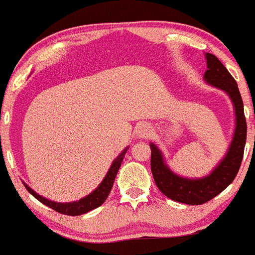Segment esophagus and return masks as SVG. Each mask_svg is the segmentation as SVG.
Returning a JSON list of instances; mask_svg holds the SVG:
<instances>
[{
  "mask_svg": "<svg viewBox=\"0 0 255 255\" xmlns=\"http://www.w3.org/2000/svg\"><path fill=\"white\" fill-rule=\"evenodd\" d=\"M135 133H137V135L141 137V138H146V137H148L152 133V128L151 126L147 125V123H142V125H139L138 127H137Z\"/></svg>",
  "mask_w": 255,
  "mask_h": 255,
  "instance_id": "34e87169",
  "label": "esophagus"
}]
</instances>
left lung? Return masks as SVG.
<instances>
[{
  "mask_svg": "<svg viewBox=\"0 0 255 255\" xmlns=\"http://www.w3.org/2000/svg\"><path fill=\"white\" fill-rule=\"evenodd\" d=\"M205 58L208 69L204 74V80L218 89L224 90L234 106L235 130L224 158L211 171L210 175L201 178H186L172 172L166 165L160 148L152 142L149 143L151 171L157 187L168 199L189 205L208 203L234 181L242 165L247 142V121L237 82L215 55L206 52Z\"/></svg>",
  "mask_w": 255,
  "mask_h": 255,
  "instance_id": "1",
  "label": "left lung"
}]
</instances>
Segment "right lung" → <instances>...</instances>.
<instances>
[{
  "instance_id": "1",
  "label": "right lung",
  "mask_w": 255,
  "mask_h": 255,
  "mask_svg": "<svg viewBox=\"0 0 255 255\" xmlns=\"http://www.w3.org/2000/svg\"><path fill=\"white\" fill-rule=\"evenodd\" d=\"M127 149L128 147L123 149V151L120 153V156L117 157L116 160L113 161L111 168L108 170V172H107L106 177L103 178V181L101 182V185H99L94 191L90 192L88 196L80 199L79 201H73V203H55V201H51V200H47L45 199V197L40 196L37 192H35L34 190L30 189L26 184L23 185H25L26 190H27V191L35 197V199L39 200L40 203H42L44 205L51 208L52 210L58 211V213L60 214H64V215H70V216L82 215V214H85L88 213V211L99 208V206L106 201L109 192H111L112 187H113V182L114 180H116L117 172H118V170H120L121 163H122L123 157H125Z\"/></svg>"
}]
</instances>
